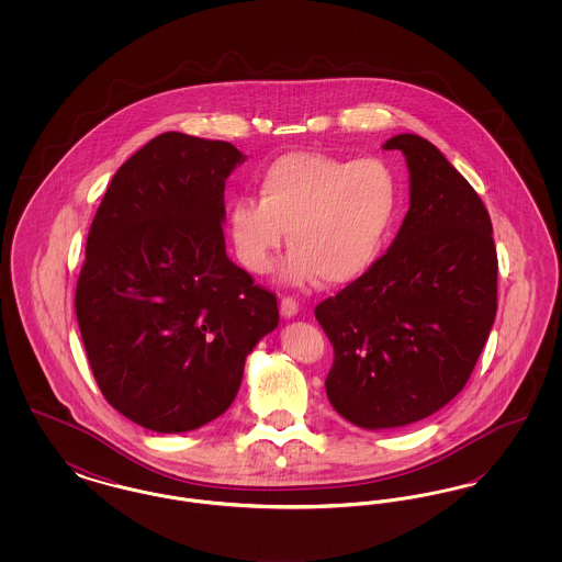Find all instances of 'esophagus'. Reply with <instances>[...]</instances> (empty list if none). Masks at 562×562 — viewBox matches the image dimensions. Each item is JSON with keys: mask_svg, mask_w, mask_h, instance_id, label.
Returning a JSON list of instances; mask_svg holds the SVG:
<instances>
[{"mask_svg": "<svg viewBox=\"0 0 562 562\" xmlns=\"http://www.w3.org/2000/svg\"><path fill=\"white\" fill-rule=\"evenodd\" d=\"M296 312H299V303L294 301L293 296H284V299L280 301V314H282L284 318H294Z\"/></svg>", "mask_w": 562, "mask_h": 562, "instance_id": "1", "label": "esophagus"}]
</instances>
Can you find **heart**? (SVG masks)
I'll use <instances>...</instances> for the list:
<instances>
[{"label":"heart","mask_w":562,"mask_h":562,"mask_svg":"<svg viewBox=\"0 0 562 562\" xmlns=\"http://www.w3.org/2000/svg\"><path fill=\"white\" fill-rule=\"evenodd\" d=\"M257 198H234L227 227L241 266L268 273L286 232L282 280L344 286L381 261L401 216L396 170L379 158L284 154L257 175Z\"/></svg>","instance_id":"b5f03b06"}]
</instances>
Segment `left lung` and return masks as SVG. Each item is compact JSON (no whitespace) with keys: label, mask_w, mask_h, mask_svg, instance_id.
Wrapping results in <instances>:
<instances>
[{"label":"left lung","mask_w":562,"mask_h":562,"mask_svg":"<svg viewBox=\"0 0 562 562\" xmlns=\"http://www.w3.org/2000/svg\"><path fill=\"white\" fill-rule=\"evenodd\" d=\"M408 213L367 276L316 307L335 362L326 396L349 424L422 422L463 390L497 312V252L479 193L436 145L396 134Z\"/></svg>","instance_id":"1"}]
</instances>
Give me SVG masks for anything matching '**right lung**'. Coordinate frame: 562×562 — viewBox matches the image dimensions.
<instances>
[{
	"mask_svg": "<svg viewBox=\"0 0 562 562\" xmlns=\"http://www.w3.org/2000/svg\"><path fill=\"white\" fill-rule=\"evenodd\" d=\"M232 143L164 133L124 161L86 241L76 314L109 404L181 434L221 417L246 356L280 321L276 296L225 252Z\"/></svg>",
	"mask_w": 562,
	"mask_h": 562,
	"instance_id": "obj_1",
	"label": "right lung"
}]
</instances>
